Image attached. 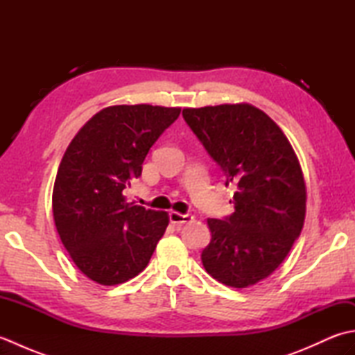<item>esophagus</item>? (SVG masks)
I'll return each instance as SVG.
<instances>
[{"mask_svg": "<svg viewBox=\"0 0 355 355\" xmlns=\"http://www.w3.org/2000/svg\"><path fill=\"white\" fill-rule=\"evenodd\" d=\"M192 220V216L189 214H178V212H169V221L172 224H184V223H189Z\"/></svg>", "mask_w": 355, "mask_h": 355, "instance_id": "obj_1", "label": "esophagus"}]
</instances>
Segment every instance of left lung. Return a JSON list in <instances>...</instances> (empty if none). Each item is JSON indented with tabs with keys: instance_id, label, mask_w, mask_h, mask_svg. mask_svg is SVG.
Listing matches in <instances>:
<instances>
[{
	"instance_id": "8db88e82",
	"label": "left lung",
	"mask_w": 355,
	"mask_h": 355,
	"mask_svg": "<svg viewBox=\"0 0 355 355\" xmlns=\"http://www.w3.org/2000/svg\"><path fill=\"white\" fill-rule=\"evenodd\" d=\"M183 117L235 187V212L209 218L207 273L245 288L281 266L302 232L306 191L296 154L273 120L248 103L186 108Z\"/></svg>"
}]
</instances>
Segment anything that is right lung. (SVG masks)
<instances>
[{
  "mask_svg": "<svg viewBox=\"0 0 355 355\" xmlns=\"http://www.w3.org/2000/svg\"><path fill=\"white\" fill-rule=\"evenodd\" d=\"M180 108L117 105L97 112L67 148L53 187V216L73 262L92 281L116 285L145 270L169 224L166 212L126 202L150 146Z\"/></svg>",
  "mask_w": 355,
  "mask_h": 355,
  "instance_id": "right-lung-1",
  "label": "right lung"
}]
</instances>
